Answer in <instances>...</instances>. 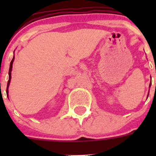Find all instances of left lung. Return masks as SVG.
I'll use <instances>...</instances> for the list:
<instances>
[{
    "mask_svg": "<svg viewBox=\"0 0 156 156\" xmlns=\"http://www.w3.org/2000/svg\"><path fill=\"white\" fill-rule=\"evenodd\" d=\"M151 84H152V83H150V84H149V87H151ZM156 85V84H155ZM149 93H148V96H149ZM148 96H147V98H148Z\"/></svg>",
    "mask_w": 156,
    "mask_h": 156,
    "instance_id": "left-lung-1",
    "label": "left lung"
}]
</instances>
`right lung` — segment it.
<instances>
[{"instance_id":"add662e5","label":"right lung","mask_w":156,"mask_h":156,"mask_svg":"<svg viewBox=\"0 0 156 156\" xmlns=\"http://www.w3.org/2000/svg\"><path fill=\"white\" fill-rule=\"evenodd\" d=\"M14 59H15V56H14V55H13V57H12V60H11V62H10V69H9V80H8V82H7V97H8V93H9L8 88H9V86H10V80H11V72H12V63H13Z\"/></svg>"}]
</instances>
